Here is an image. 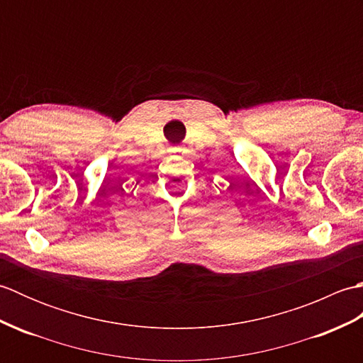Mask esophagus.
Here are the masks:
<instances>
[{"mask_svg": "<svg viewBox=\"0 0 363 363\" xmlns=\"http://www.w3.org/2000/svg\"><path fill=\"white\" fill-rule=\"evenodd\" d=\"M176 151H181V150H179V148H176V150H174V152H176Z\"/></svg>", "mask_w": 363, "mask_h": 363, "instance_id": "esophagus-1", "label": "esophagus"}]
</instances>
